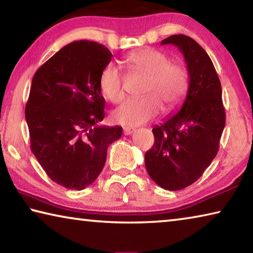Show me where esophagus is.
Returning a JSON list of instances; mask_svg holds the SVG:
<instances>
[{
  "mask_svg": "<svg viewBox=\"0 0 253 253\" xmlns=\"http://www.w3.org/2000/svg\"><path fill=\"white\" fill-rule=\"evenodd\" d=\"M134 128H129V127H125L124 128V135H131L134 132Z\"/></svg>",
  "mask_w": 253,
  "mask_h": 253,
  "instance_id": "obj_1",
  "label": "esophagus"
}]
</instances>
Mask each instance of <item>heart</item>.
<instances>
[{
  "mask_svg": "<svg viewBox=\"0 0 253 253\" xmlns=\"http://www.w3.org/2000/svg\"><path fill=\"white\" fill-rule=\"evenodd\" d=\"M125 61L134 74L149 77L144 99H128L114 111V121L125 126H137L155 118L162 109L173 111L182 104L190 87V75L181 62L170 61L163 51L144 48L132 51ZM99 88L114 104L125 97L124 75L115 63H108L99 77Z\"/></svg>",
  "mask_w": 253,
  "mask_h": 253,
  "instance_id": "1",
  "label": "heart"
}]
</instances>
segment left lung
<instances>
[{"instance_id": "1", "label": "left lung", "mask_w": 253, "mask_h": 253, "mask_svg": "<svg viewBox=\"0 0 253 253\" xmlns=\"http://www.w3.org/2000/svg\"><path fill=\"white\" fill-rule=\"evenodd\" d=\"M162 44H174L183 53L190 87L178 113L153 128L155 142L145 154V166L157 185L178 191L198 181L216 156L225 110L220 79L202 46L184 34Z\"/></svg>"}]
</instances>
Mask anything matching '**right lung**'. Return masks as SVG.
Returning <instances> with one entry per match:
<instances>
[{
  "mask_svg": "<svg viewBox=\"0 0 253 253\" xmlns=\"http://www.w3.org/2000/svg\"><path fill=\"white\" fill-rule=\"evenodd\" d=\"M111 58L105 45L75 41L33 76L25 106L31 151L46 175L70 190L95 181L108 146L123 134L121 126L99 125L105 117L99 77Z\"/></svg>",
  "mask_w": 253,
  "mask_h": 253,
  "instance_id": "obj_1",
  "label": "right lung"
}]
</instances>
